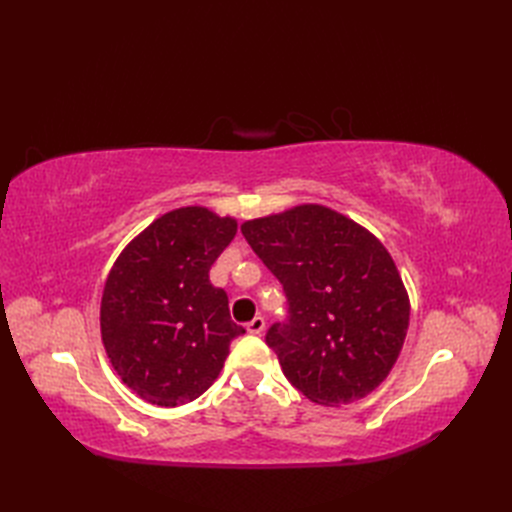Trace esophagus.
Here are the masks:
<instances>
[{"label": "esophagus", "mask_w": 512, "mask_h": 512, "mask_svg": "<svg viewBox=\"0 0 512 512\" xmlns=\"http://www.w3.org/2000/svg\"><path fill=\"white\" fill-rule=\"evenodd\" d=\"M262 331H265V318H262V316H256L254 320L247 322V333H252V335H260Z\"/></svg>", "instance_id": "1"}]
</instances>
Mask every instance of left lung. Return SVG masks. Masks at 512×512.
<instances>
[{
  "label": "left lung",
  "mask_w": 512,
  "mask_h": 512,
  "mask_svg": "<svg viewBox=\"0 0 512 512\" xmlns=\"http://www.w3.org/2000/svg\"><path fill=\"white\" fill-rule=\"evenodd\" d=\"M280 280L288 320L267 344L294 389L320 406L367 397L404 348L410 299L386 247L324 205H297L241 224Z\"/></svg>",
  "instance_id": "obj_1"
}]
</instances>
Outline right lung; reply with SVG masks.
I'll use <instances>...</instances> for the list:
<instances>
[{
    "label": "right lung",
    "instance_id": "obj_1",
    "mask_svg": "<svg viewBox=\"0 0 512 512\" xmlns=\"http://www.w3.org/2000/svg\"><path fill=\"white\" fill-rule=\"evenodd\" d=\"M237 235V220L207 207L173 209L123 247L106 277L100 333L123 384L149 404L175 408L220 376L245 329L209 269Z\"/></svg>",
    "mask_w": 512,
    "mask_h": 512
}]
</instances>
